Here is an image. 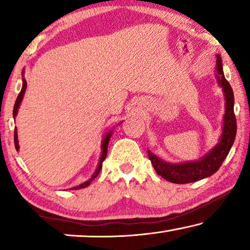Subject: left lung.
<instances>
[{
  "instance_id": "1",
  "label": "left lung",
  "mask_w": 250,
  "mask_h": 250,
  "mask_svg": "<svg viewBox=\"0 0 250 250\" xmlns=\"http://www.w3.org/2000/svg\"><path fill=\"white\" fill-rule=\"evenodd\" d=\"M216 81L222 87L225 99V112L223 116V126L220 141L206 155L194 162H186L172 164L159 158L155 153L148 150L149 159L151 160L153 168L158 175L172 183L186 184L196 182L213 175L218 170L222 163L227 158L233 146L235 134H237V121L234 116V97L231 85L225 80L222 66V58L216 54Z\"/></svg>"
}]
</instances>
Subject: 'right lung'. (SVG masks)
I'll use <instances>...</instances> for the list:
<instances>
[{"label": "right lung", "instance_id": "add662e5", "mask_svg": "<svg viewBox=\"0 0 250 250\" xmlns=\"http://www.w3.org/2000/svg\"><path fill=\"white\" fill-rule=\"evenodd\" d=\"M21 75H22V87H21V91H20V93L18 95V98H17L15 107H13V118H16L17 114H18L20 104H21V101H22V99H23V95H25V92H26V88H27V82L25 80V70H22ZM121 124H122V122L119 123V125H121ZM112 132H114V129H110V131L107 132V134L104 135V140H102V142H101V156H100V159H99L98 166H97V168H95V170H94L93 175H92L87 181H85L84 183H82V184H80V186H77V187H74L73 190L83 189V188L88 187L91 184L92 181H93L95 177L99 175V173H100V170L102 168V163H104V160L105 159V157H107L108 143H109V141H110ZM15 146H16L17 151H18V150H19V141H18V133H17V127H15Z\"/></svg>", "mask_w": 250, "mask_h": 250}]
</instances>
